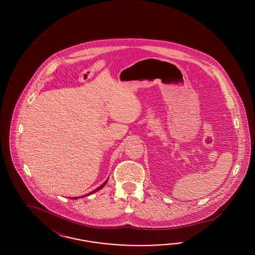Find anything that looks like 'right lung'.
Wrapping results in <instances>:
<instances>
[{
	"mask_svg": "<svg viewBox=\"0 0 255 255\" xmlns=\"http://www.w3.org/2000/svg\"><path fill=\"white\" fill-rule=\"evenodd\" d=\"M108 178L102 184V185L99 186L97 189H95V190H93V192H91V193H88V194H85V195H83V196H78V197H71L72 199H77V198H82V197H84V196H88V195H91V194H93V193H96V192H98V191H100L101 189L102 188H104V186L106 185L107 184V182H108Z\"/></svg>",
	"mask_w": 255,
	"mask_h": 255,
	"instance_id": "right-lung-1",
	"label": "right lung"
}]
</instances>
